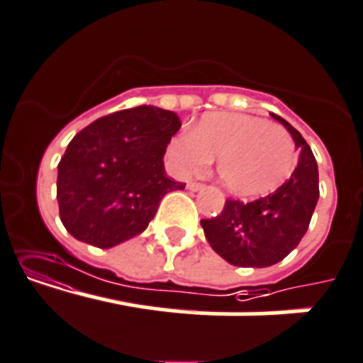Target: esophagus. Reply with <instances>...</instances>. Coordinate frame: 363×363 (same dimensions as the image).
I'll list each match as a JSON object with an SVG mask.
<instances>
[{"label": "esophagus", "instance_id": "34e87169", "mask_svg": "<svg viewBox=\"0 0 363 363\" xmlns=\"http://www.w3.org/2000/svg\"><path fill=\"white\" fill-rule=\"evenodd\" d=\"M203 187H205V185H203V184H198V182H189V184H187V189H189V191H201V189Z\"/></svg>", "mask_w": 363, "mask_h": 363}]
</instances>
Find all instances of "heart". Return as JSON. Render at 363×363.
<instances>
[{"instance_id": "1", "label": "heart", "mask_w": 363, "mask_h": 363, "mask_svg": "<svg viewBox=\"0 0 363 363\" xmlns=\"http://www.w3.org/2000/svg\"><path fill=\"white\" fill-rule=\"evenodd\" d=\"M167 153L179 176L201 174L217 158L223 187L244 198L274 191L296 165V144L287 128L247 113H208L192 132L172 137Z\"/></svg>"}]
</instances>
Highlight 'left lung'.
I'll use <instances>...</instances> for the list:
<instances>
[{
	"label": "left lung",
	"instance_id": "1",
	"mask_svg": "<svg viewBox=\"0 0 363 363\" xmlns=\"http://www.w3.org/2000/svg\"><path fill=\"white\" fill-rule=\"evenodd\" d=\"M272 117L287 128L301 151L291 178L255 201L226 199L219 216L201 219L212 250L237 267H269L281 262L301 242L319 199V172L312 150L292 124L276 113Z\"/></svg>",
	"mask_w": 363,
	"mask_h": 363
}]
</instances>
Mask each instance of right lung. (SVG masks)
Listing matches in <instances>:
<instances>
[{"label": "right lung", "instance_id": "add662e5", "mask_svg": "<svg viewBox=\"0 0 363 363\" xmlns=\"http://www.w3.org/2000/svg\"><path fill=\"white\" fill-rule=\"evenodd\" d=\"M171 110L140 105L99 117L74 135L58 164L60 220L74 239L101 250L139 235L167 192L164 155L179 130Z\"/></svg>", "mask_w": 363, "mask_h": 363}]
</instances>
